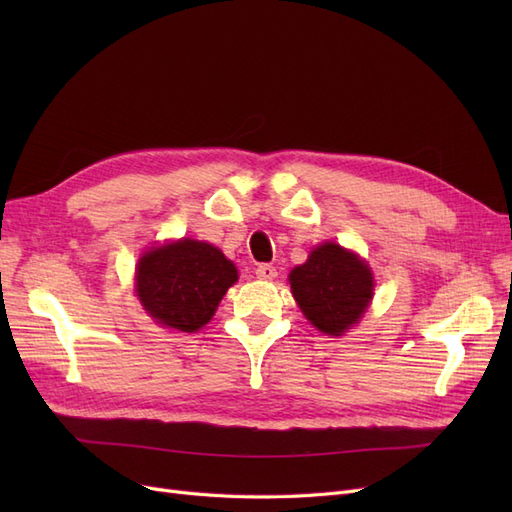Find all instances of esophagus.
<instances>
[{
  "label": "esophagus",
  "instance_id": "34e87169",
  "mask_svg": "<svg viewBox=\"0 0 512 512\" xmlns=\"http://www.w3.org/2000/svg\"><path fill=\"white\" fill-rule=\"evenodd\" d=\"M256 275L260 277V280H273V277L277 275V269L273 265H269V262H262V265L256 267Z\"/></svg>",
  "mask_w": 512,
  "mask_h": 512
}]
</instances>
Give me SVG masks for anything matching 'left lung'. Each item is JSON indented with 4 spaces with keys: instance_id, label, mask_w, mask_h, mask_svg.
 Returning a JSON list of instances; mask_svg holds the SVG:
<instances>
[{
    "instance_id": "left-lung-1",
    "label": "left lung",
    "mask_w": 512,
    "mask_h": 512,
    "mask_svg": "<svg viewBox=\"0 0 512 512\" xmlns=\"http://www.w3.org/2000/svg\"><path fill=\"white\" fill-rule=\"evenodd\" d=\"M290 288L301 312L327 335H342L359 322L374 294L365 262L337 243H322L307 262L290 271Z\"/></svg>"
}]
</instances>
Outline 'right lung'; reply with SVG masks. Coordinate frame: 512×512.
<instances>
[{
    "label": "right lung",
    "mask_w": 512,
    "mask_h": 512,
    "mask_svg": "<svg viewBox=\"0 0 512 512\" xmlns=\"http://www.w3.org/2000/svg\"><path fill=\"white\" fill-rule=\"evenodd\" d=\"M235 282L237 269L218 247L194 239L153 247L136 269V292L147 314L183 333L205 327Z\"/></svg>",
    "instance_id": "add662e5"
}]
</instances>
